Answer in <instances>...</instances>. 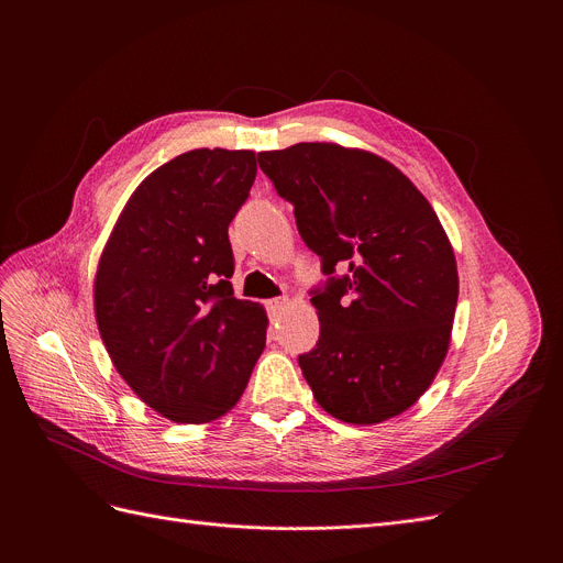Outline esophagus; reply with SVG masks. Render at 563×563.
Here are the masks:
<instances>
[{
  "label": "esophagus",
  "mask_w": 563,
  "mask_h": 563,
  "mask_svg": "<svg viewBox=\"0 0 563 563\" xmlns=\"http://www.w3.org/2000/svg\"><path fill=\"white\" fill-rule=\"evenodd\" d=\"M287 299L283 297V299H272V301H266V312H269V317L272 319H278L280 317V312L287 308Z\"/></svg>",
  "instance_id": "34e87169"
}]
</instances>
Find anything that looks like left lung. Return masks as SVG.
I'll use <instances>...</instances> for the list:
<instances>
[{
	"mask_svg": "<svg viewBox=\"0 0 563 563\" xmlns=\"http://www.w3.org/2000/svg\"><path fill=\"white\" fill-rule=\"evenodd\" d=\"M257 162L329 276L310 291L319 342L299 356L317 404L349 424L399 416L445 361L459 299L454 251L433 207L367 151L297 143Z\"/></svg>",
	"mask_w": 563,
	"mask_h": 563,
	"instance_id": "8db88e82",
	"label": "left lung"
}]
</instances>
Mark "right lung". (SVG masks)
Wrapping results in <instances>:
<instances>
[{
	"mask_svg": "<svg viewBox=\"0 0 563 563\" xmlns=\"http://www.w3.org/2000/svg\"><path fill=\"white\" fill-rule=\"evenodd\" d=\"M257 173L251 151L200 147L130 196L96 274L113 367L166 420L205 424L240 401L266 340L260 303L234 299L228 225Z\"/></svg>",
	"mask_w": 563,
	"mask_h": 563,
	"instance_id": "1",
	"label": "right lung"
}]
</instances>
